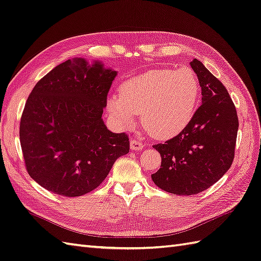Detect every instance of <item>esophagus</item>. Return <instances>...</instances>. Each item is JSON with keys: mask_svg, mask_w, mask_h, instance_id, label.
Returning <instances> with one entry per match:
<instances>
[{"mask_svg": "<svg viewBox=\"0 0 261 261\" xmlns=\"http://www.w3.org/2000/svg\"><path fill=\"white\" fill-rule=\"evenodd\" d=\"M129 146H130V149L134 151H139L144 148V145L140 142H138V140H130Z\"/></svg>", "mask_w": 261, "mask_h": 261, "instance_id": "34e87169", "label": "esophagus"}]
</instances>
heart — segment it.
<instances>
[{"label":"heart","instance_id":"1","mask_svg":"<svg viewBox=\"0 0 261 261\" xmlns=\"http://www.w3.org/2000/svg\"><path fill=\"white\" fill-rule=\"evenodd\" d=\"M199 96V79L190 68L150 70L111 93L108 111L121 127H130L140 113L143 125L153 137L168 139L191 122Z\"/></svg>","mask_w":261,"mask_h":261}]
</instances>
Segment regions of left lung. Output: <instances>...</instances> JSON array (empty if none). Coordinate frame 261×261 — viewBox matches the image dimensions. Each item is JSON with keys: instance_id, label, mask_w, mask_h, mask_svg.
Returning <instances> with one entry per match:
<instances>
[{"instance_id": "obj_1", "label": "left lung", "mask_w": 261, "mask_h": 261, "mask_svg": "<svg viewBox=\"0 0 261 261\" xmlns=\"http://www.w3.org/2000/svg\"><path fill=\"white\" fill-rule=\"evenodd\" d=\"M190 65L199 79L201 105L180 134L152 146L161 156L152 181L178 195L198 194L226 173L234 160L238 130L236 109L226 88L200 60Z\"/></svg>"}]
</instances>
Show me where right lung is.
Returning <instances> with one entry per match:
<instances>
[{
    "label": "right lung",
    "instance_id": "add662e5",
    "mask_svg": "<svg viewBox=\"0 0 261 261\" xmlns=\"http://www.w3.org/2000/svg\"><path fill=\"white\" fill-rule=\"evenodd\" d=\"M116 75L100 60L74 58L34 87L19 139L28 173L48 191L68 198L87 194L129 151L127 135L112 133L102 118Z\"/></svg>",
    "mask_w": 261,
    "mask_h": 261
}]
</instances>
